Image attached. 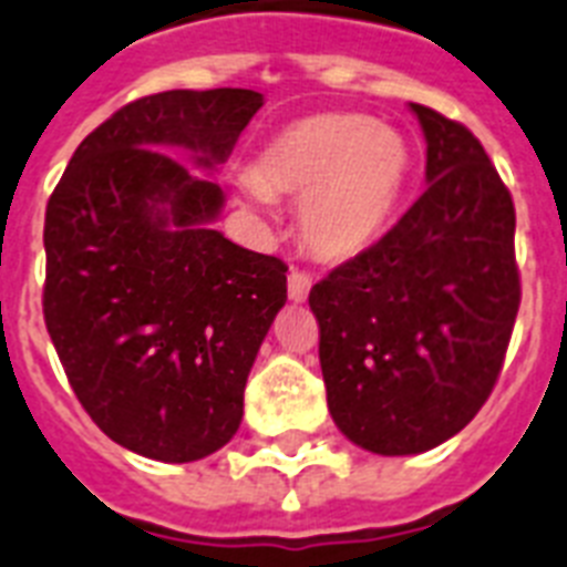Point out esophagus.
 <instances>
[{"instance_id":"34e87169","label":"esophagus","mask_w":567,"mask_h":567,"mask_svg":"<svg viewBox=\"0 0 567 567\" xmlns=\"http://www.w3.org/2000/svg\"><path fill=\"white\" fill-rule=\"evenodd\" d=\"M309 287H312V278H309V275L298 272V269H292V272H289V301H295V303L307 301Z\"/></svg>"}]
</instances>
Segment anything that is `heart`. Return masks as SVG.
Returning a JSON list of instances; mask_svg holds the SVG:
<instances>
[{
	"label": "heart",
	"mask_w": 567,
	"mask_h": 567,
	"mask_svg": "<svg viewBox=\"0 0 567 567\" xmlns=\"http://www.w3.org/2000/svg\"><path fill=\"white\" fill-rule=\"evenodd\" d=\"M413 174L404 134L367 114H316L264 145L255 174H240L246 209L272 217L275 197L298 200V235L323 260L370 249L393 220Z\"/></svg>",
	"instance_id": "heart-1"
}]
</instances>
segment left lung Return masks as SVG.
<instances>
[{
  "instance_id": "left-lung-1",
  "label": "left lung",
  "mask_w": 567,
  "mask_h": 567,
  "mask_svg": "<svg viewBox=\"0 0 567 567\" xmlns=\"http://www.w3.org/2000/svg\"><path fill=\"white\" fill-rule=\"evenodd\" d=\"M410 111L427 140L424 195L309 292L332 422L381 456L439 447L482 410L522 298L499 172L462 123Z\"/></svg>"
}]
</instances>
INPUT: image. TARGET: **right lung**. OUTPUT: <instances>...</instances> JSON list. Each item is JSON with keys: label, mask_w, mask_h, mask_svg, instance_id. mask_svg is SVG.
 Returning <instances> with one entry per match:
<instances>
[{"label": "right lung", "mask_w": 567, "mask_h": 567, "mask_svg": "<svg viewBox=\"0 0 567 567\" xmlns=\"http://www.w3.org/2000/svg\"><path fill=\"white\" fill-rule=\"evenodd\" d=\"M264 105L249 89L163 91L82 140L45 209V327L76 399L111 442L197 462L244 419L287 264L212 224L215 172Z\"/></svg>", "instance_id": "right-lung-1"}]
</instances>
